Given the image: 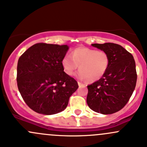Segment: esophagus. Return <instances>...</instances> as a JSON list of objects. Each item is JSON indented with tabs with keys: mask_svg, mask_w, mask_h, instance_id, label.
Wrapping results in <instances>:
<instances>
[{
	"mask_svg": "<svg viewBox=\"0 0 147 147\" xmlns=\"http://www.w3.org/2000/svg\"><path fill=\"white\" fill-rule=\"evenodd\" d=\"M78 85H79V86H82V85H84V84H83V83H82V82H78Z\"/></svg>",
	"mask_w": 147,
	"mask_h": 147,
	"instance_id": "1",
	"label": "esophagus"
}]
</instances>
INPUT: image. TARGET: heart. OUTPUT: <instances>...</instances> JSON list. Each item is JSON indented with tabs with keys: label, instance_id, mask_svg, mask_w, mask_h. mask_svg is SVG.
I'll return each instance as SVG.
<instances>
[{
	"label": "heart",
	"instance_id": "1",
	"mask_svg": "<svg viewBox=\"0 0 147 147\" xmlns=\"http://www.w3.org/2000/svg\"><path fill=\"white\" fill-rule=\"evenodd\" d=\"M62 67L67 75L72 76L79 67L78 76L94 82L104 76L109 65V56L105 50L89 47H78L72 54L65 55L62 59Z\"/></svg>",
	"mask_w": 147,
	"mask_h": 147
}]
</instances>
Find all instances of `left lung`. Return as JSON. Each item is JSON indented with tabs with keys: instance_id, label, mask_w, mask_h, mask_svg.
Returning <instances> with one entry per match:
<instances>
[{
	"instance_id": "obj_1",
	"label": "left lung",
	"mask_w": 147,
	"mask_h": 147,
	"mask_svg": "<svg viewBox=\"0 0 147 147\" xmlns=\"http://www.w3.org/2000/svg\"><path fill=\"white\" fill-rule=\"evenodd\" d=\"M109 56L107 71L97 82L87 86V103L93 111L111 115L122 109L129 100L137 83L134 57L118 44H92Z\"/></svg>"
}]
</instances>
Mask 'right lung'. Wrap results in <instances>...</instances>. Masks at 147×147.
I'll list each match as a JSON object with an SVG mask.
<instances>
[{
  "instance_id": "add662e5",
  "label": "right lung",
  "mask_w": 147,
  "mask_h": 147,
  "mask_svg": "<svg viewBox=\"0 0 147 147\" xmlns=\"http://www.w3.org/2000/svg\"><path fill=\"white\" fill-rule=\"evenodd\" d=\"M67 45L36 43L18 59L17 84L26 105L42 115H54L67 107L78 82L62 67Z\"/></svg>"
}]
</instances>
